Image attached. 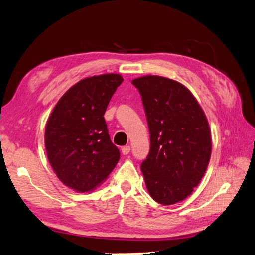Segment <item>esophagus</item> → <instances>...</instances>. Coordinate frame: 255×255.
Segmentation results:
<instances>
[{"mask_svg":"<svg viewBox=\"0 0 255 255\" xmlns=\"http://www.w3.org/2000/svg\"><path fill=\"white\" fill-rule=\"evenodd\" d=\"M129 152H130V146L129 145H125V146L122 147V153L124 155L129 154Z\"/></svg>","mask_w":255,"mask_h":255,"instance_id":"34e87169","label":"esophagus"}]
</instances>
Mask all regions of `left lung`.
Segmentation results:
<instances>
[{
    "mask_svg": "<svg viewBox=\"0 0 255 255\" xmlns=\"http://www.w3.org/2000/svg\"><path fill=\"white\" fill-rule=\"evenodd\" d=\"M144 106L150 152L141 171L150 195L170 205L185 200L208 167L211 130L198 101L180 82L161 76L132 80Z\"/></svg>",
    "mask_w": 255,
    "mask_h": 255,
    "instance_id": "1",
    "label": "left lung"
}]
</instances>
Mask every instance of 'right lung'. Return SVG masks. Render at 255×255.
<instances>
[{
    "instance_id": "1",
    "label": "right lung",
    "mask_w": 255,
    "mask_h": 255,
    "mask_svg": "<svg viewBox=\"0 0 255 255\" xmlns=\"http://www.w3.org/2000/svg\"><path fill=\"white\" fill-rule=\"evenodd\" d=\"M123 80L118 74L80 80L65 92L46 123L47 158L58 179L75 191L93 190L120 161L104 113Z\"/></svg>"
}]
</instances>
